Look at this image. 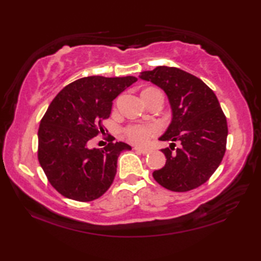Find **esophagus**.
<instances>
[{
    "label": "esophagus",
    "instance_id": "obj_1",
    "mask_svg": "<svg viewBox=\"0 0 261 261\" xmlns=\"http://www.w3.org/2000/svg\"><path fill=\"white\" fill-rule=\"evenodd\" d=\"M135 149H136L137 152H139V153H141V154H147V153H149V149H147V148H144V147L136 146V147H135Z\"/></svg>",
    "mask_w": 261,
    "mask_h": 261
}]
</instances>
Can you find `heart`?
I'll return each mask as SVG.
<instances>
[{"label": "heart", "instance_id": "b5f03b06", "mask_svg": "<svg viewBox=\"0 0 261 261\" xmlns=\"http://www.w3.org/2000/svg\"><path fill=\"white\" fill-rule=\"evenodd\" d=\"M160 131L158 124H131L125 129L127 139L135 144L143 145L149 139V137L155 136Z\"/></svg>", "mask_w": 261, "mask_h": 261}]
</instances>
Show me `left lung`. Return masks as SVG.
Returning <instances> with one entry per match:
<instances>
[{
	"instance_id": "8db88e82",
	"label": "left lung",
	"mask_w": 261,
	"mask_h": 261,
	"mask_svg": "<svg viewBox=\"0 0 261 261\" xmlns=\"http://www.w3.org/2000/svg\"><path fill=\"white\" fill-rule=\"evenodd\" d=\"M165 92L171 122L159 140L170 141L162 149L166 165L153 173L156 182L170 191L187 192L208 180L226 152L227 118L214 92L193 74L173 67L140 72ZM181 146L174 148V143Z\"/></svg>"
}]
</instances>
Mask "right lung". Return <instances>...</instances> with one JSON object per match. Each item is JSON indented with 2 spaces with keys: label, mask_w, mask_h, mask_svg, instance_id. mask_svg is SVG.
<instances>
[{
  "label": "right lung",
  "mask_w": 261,
  "mask_h": 261,
  "mask_svg": "<svg viewBox=\"0 0 261 261\" xmlns=\"http://www.w3.org/2000/svg\"><path fill=\"white\" fill-rule=\"evenodd\" d=\"M137 82L134 76H91L69 84L57 94L42 117L38 131V159L49 183L69 199L92 201L110 188L117 159L131 149L122 141L103 148L87 143L105 134L113 100Z\"/></svg>",
  "instance_id": "1"
}]
</instances>
